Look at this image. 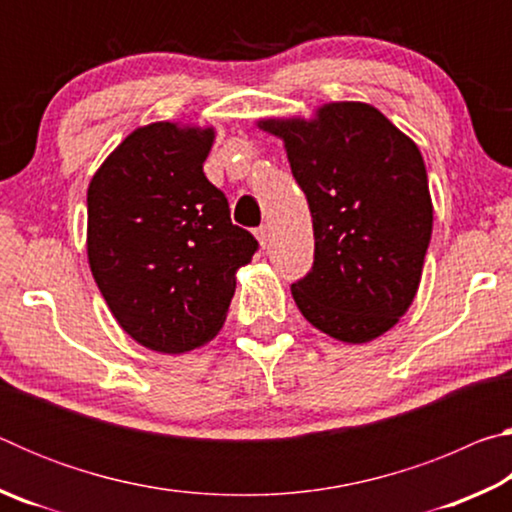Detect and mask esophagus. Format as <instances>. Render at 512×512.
<instances>
[{
	"label": "esophagus",
	"instance_id": "1",
	"mask_svg": "<svg viewBox=\"0 0 512 512\" xmlns=\"http://www.w3.org/2000/svg\"><path fill=\"white\" fill-rule=\"evenodd\" d=\"M255 237H257V241H259V244H262L264 248L268 246V239H271V230H268L266 223L259 225V228L255 230Z\"/></svg>",
	"mask_w": 512,
	"mask_h": 512
}]
</instances>
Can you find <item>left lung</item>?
I'll use <instances>...</instances> for the list:
<instances>
[{"instance_id": "8db88e82", "label": "left lung", "mask_w": 512, "mask_h": 512, "mask_svg": "<svg viewBox=\"0 0 512 512\" xmlns=\"http://www.w3.org/2000/svg\"><path fill=\"white\" fill-rule=\"evenodd\" d=\"M284 140L314 221V264L291 284L311 325L343 343L388 332L418 291L433 225L420 149L377 108L327 103L316 119H264Z\"/></svg>"}]
</instances>
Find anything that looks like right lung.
Wrapping results in <instances>:
<instances>
[{
    "label": "right lung",
    "instance_id": "obj_1",
    "mask_svg": "<svg viewBox=\"0 0 512 512\" xmlns=\"http://www.w3.org/2000/svg\"><path fill=\"white\" fill-rule=\"evenodd\" d=\"M212 128H137L92 176L88 259L112 316L144 348L180 354L216 336L257 239L203 173Z\"/></svg>",
    "mask_w": 512,
    "mask_h": 512
}]
</instances>
